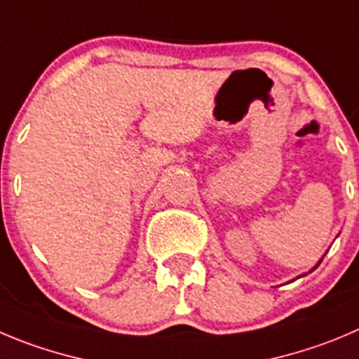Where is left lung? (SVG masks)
<instances>
[{
	"instance_id": "1",
	"label": "left lung",
	"mask_w": 359,
	"mask_h": 359,
	"mask_svg": "<svg viewBox=\"0 0 359 359\" xmlns=\"http://www.w3.org/2000/svg\"><path fill=\"white\" fill-rule=\"evenodd\" d=\"M320 262H323V260H319V264H320ZM319 264H317V266H319ZM317 266H316V267H317ZM316 267H313V269H316Z\"/></svg>"
}]
</instances>
